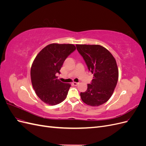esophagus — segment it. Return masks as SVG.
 <instances>
[{"label":"esophagus","instance_id":"1","mask_svg":"<svg viewBox=\"0 0 146 146\" xmlns=\"http://www.w3.org/2000/svg\"><path fill=\"white\" fill-rule=\"evenodd\" d=\"M72 84L74 86H77L79 83H77V82H73Z\"/></svg>","mask_w":146,"mask_h":146}]
</instances>
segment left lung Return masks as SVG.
Returning <instances> with one entry per match:
<instances>
[{
  "instance_id": "left-lung-1",
  "label": "left lung",
  "mask_w": 146,
  "mask_h": 146,
  "mask_svg": "<svg viewBox=\"0 0 146 146\" xmlns=\"http://www.w3.org/2000/svg\"><path fill=\"white\" fill-rule=\"evenodd\" d=\"M77 49L93 74L87 90L81 92L82 101L92 107H98L111 98L117 85L119 71L115 58L100 45L76 44Z\"/></svg>"
}]
</instances>
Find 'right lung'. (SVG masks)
Segmentation results:
<instances>
[{
    "mask_svg": "<svg viewBox=\"0 0 146 146\" xmlns=\"http://www.w3.org/2000/svg\"><path fill=\"white\" fill-rule=\"evenodd\" d=\"M76 48L72 44L52 43L35 57L31 67V81L35 93L43 102L55 105L66 99L70 84L61 82L56 74L60 73L64 60Z\"/></svg>",
    "mask_w": 146,
    "mask_h": 146,
    "instance_id": "1",
    "label": "right lung"
}]
</instances>
